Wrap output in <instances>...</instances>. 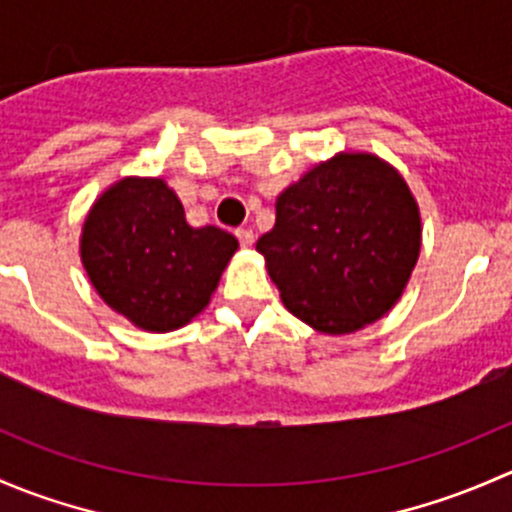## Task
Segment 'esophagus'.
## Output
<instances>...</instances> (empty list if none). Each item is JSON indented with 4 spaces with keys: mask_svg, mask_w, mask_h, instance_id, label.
Returning <instances> with one entry per match:
<instances>
[{
    "mask_svg": "<svg viewBox=\"0 0 512 512\" xmlns=\"http://www.w3.org/2000/svg\"><path fill=\"white\" fill-rule=\"evenodd\" d=\"M235 235H237V240H240L242 247H252V245H255V232H252L250 227H240V230H237Z\"/></svg>",
    "mask_w": 512,
    "mask_h": 512,
    "instance_id": "obj_1",
    "label": "esophagus"
}]
</instances>
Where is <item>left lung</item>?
Returning <instances> with one entry per match:
<instances>
[{
	"label": "left lung",
	"instance_id": "left-lung-1",
	"mask_svg": "<svg viewBox=\"0 0 512 512\" xmlns=\"http://www.w3.org/2000/svg\"><path fill=\"white\" fill-rule=\"evenodd\" d=\"M257 252L294 317L349 334L399 302L421 252V215L394 165L339 153L277 198Z\"/></svg>",
	"mask_w": 512,
	"mask_h": 512
}]
</instances>
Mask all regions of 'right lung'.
<instances>
[{"label": "right lung", "mask_w": 512, "mask_h": 512, "mask_svg": "<svg viewBox=\"0 0 512 512\" xmlns=\"http://www.w3.org/2000/svg\"><path fill=\"white\" fill-rule=\"evenodd\" d=\"M237 240L190 227L160 178H123L96 200L81 232V262L103 302L146 332H173L203 312Z\"/></svg>", "instance_id": "1"}]
</instances>
